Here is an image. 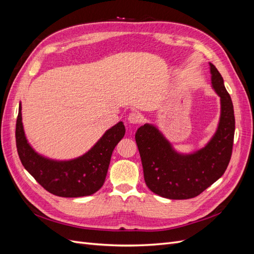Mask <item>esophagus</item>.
Here are the masks:
<instances>
[{
	"instance_id": "34e87169",
	"label": "esophagus",
	"mask_w": 254,
	"mask_h": 254,
	"mask_svg": "<svg viewBox=\"0 0 254 254\" xmlns=\"http://www.w3.org/2000/svg\"><path fill=\"white\" fill-rule=\"evenodd\" d=\"M128 122L131 123V124H139L142 122V117L136 112H131L128 115Z\"/></svg>"
}]
</instances>
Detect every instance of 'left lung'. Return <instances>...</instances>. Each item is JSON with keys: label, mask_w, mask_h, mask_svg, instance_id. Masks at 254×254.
Instances as JSON below:
<instances>
[{"label": "left lung", "mask_w": 254, "mask_h": 254, "mask_svg": "<svg viewBox=\"0 0 254 254\" xmlns=\"http://www.w3.org/2000/svg\"><path fill=\"white\" fill-rule=\"evenodd\" d=\"M212 87L220 97V119L216 132L203 148L179 153L158 128L141 126L135 132L146 186L168 199H190L201 194L226 172L232 155L235 119L233 104L224 79L210 64Z\"/></svg>", "instance_id": "left-lung-1"}]
</instances>
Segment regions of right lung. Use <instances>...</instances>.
Wrapping results in <instances>:
<instances>
[{
  "label": "right lung",
  "instance_id": "add662e5",
  "mask_svg": "<svg viewBox=\"0 0 254 254\" xmlns=\"http://www.w3.org/2000/svg\"><path fill=\"white\" fill-rule=\"evenodd\" d=\"M125 126L119 122L88 152L68 161L45 158L36 152L26 140L22 124L21 104L16 124L18 155L25 170L51 194L59 197H82L103 187L115 146L124 137Z\"/></svg>",
  "mask_w": 254,
  "mask_h": 254
}]
</instances>
